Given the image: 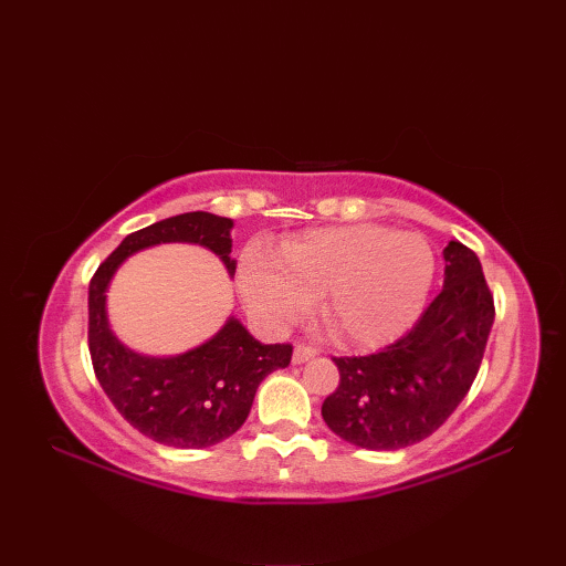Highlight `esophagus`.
I'll return each mask as SVG.
<instances>
[{
	"label": "esophagus",
	"instance_id": "obj_1",
	"mask_svg": "<svg viewBox=\"0 0 566 566\" xmlns=\"http://www.w3.org/2000/svg\"><path fill=\"white\" fill-rule=\"evenodd\" d=\"M316 357V350L311 345H296L294 347V365H302V363H308V359Z\"/></svg>",
	"mask_w": 566,
	"mask_h": 566
}]
</instances>
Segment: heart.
<instances>
[{"label": "heart", "instance_id": "obj_1", "mask_svg": "<svg viewBox=\"0 0 566 566\" xmlns=\"http://www.w3.org/2000/svg\"><path fill=\"white\" fill-rule=\"evenodd\" d=\"M432 276L436 255L426 238L363 223L286 240L280 258L248 250L238 286L252 316L272 331L302 321L318 296L335 343L379 347L413 326Z\"/></svg>", "mask_w": 566, "mask_h": 566}]
</instances>
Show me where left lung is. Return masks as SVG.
I'll list each match as a JSON object with an SVG mask.
<instances>
[{
  "label": "left lung",
  "instance_id": "8db88e82",
  "mask_svg": "<svg viewBox=\"0 0 566 566\" xmlns=\"http://www.w3.org/2000/svg\"><path fill=\"white\" fill-rule=\"evenodd\" d=\"M442 255V292L403 338L375 355L333 357L340 384L321 416L357 448L401 450L426 440L462 403L482 365L496 316L482 262L457 240Z\"/></svg>",
  "mask_w": 566,
  "mask_h": 566
}]
</instances>
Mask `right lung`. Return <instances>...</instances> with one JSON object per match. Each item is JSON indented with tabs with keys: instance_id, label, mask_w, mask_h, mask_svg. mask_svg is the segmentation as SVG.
Returning <instances> with one entry per match:
<instances>
[{
	"instance_id": "right-lung-1",
	"label": "right lung",
	"mask_w": 566,
	"mask_h": 566,
	"mask_svg": "<svg viewBox=\"0 0 566 566\" xmlns=\"http://www.w3.org/2000/svg\"><path fill=\"white\" fill-rule=\"evenodd\" d=\"M233 221L189 211L153 223L122 240L90 282V355L104 394L130 426L150 440L199 450L231 438L245 423L260 381L292 363L290 343L262 345L238 318L211 340L175 357L138 355L116 338L106 318V290L114 272L138 250L160 243H197L216 252L228 274Z\"/></svg>"
}]
</instances>
